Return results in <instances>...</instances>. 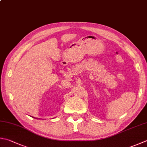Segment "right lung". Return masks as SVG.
<instances>
[{
	"label": "right lung",
	"mask_w": 147,
	"mask_h": 147,
	"mask_svg": "<svg viewBox=\"0 0 147 147\" xmlns=\"http://www.w3.org/2000/svg\"><path fill=\"white\" fill-rule=\"evenodd\" d=\"M34 119H36V118H35V117H34ZM36 119H37V118H36Z\"/></svg>",
	"instance_id": "obj_1"
}]
</instances>
